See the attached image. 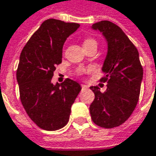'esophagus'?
Returning a JSON list of instances; mask_svg holds the SVG:
<instances>
[{
	"instance_id": "1",
	"label": "esophagus",
	"mask_w": 156,
	"mask_h": 156,
	"mask_svg": "<svg viewBox=\"0 0 156 156\" xmlns=\"http://www.w3.org/2000/svg\"><path fill=\"white\" fill-rule=\"evenodd\" d=\"M89 87L87 85H84V84H82V89H88Z\"/></svg>"
}]
</instances>
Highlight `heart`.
<instances>
[{
  "label": "heart",
  "instance_id": "1",
  "mask_svg": "<svg viewBox=\"0 0 156 156\" xmlns=\"http://www.w3.org/2000/svg\"><path fill=\"white\" fill-rule=\"evenodd\" d=\"M90 46H95V47H97V46H98L97 41L95 39H93V38H86L83 41V47L84 48H86V47H90Z\"/></svg>",
  "mask_w": 156,
  "mask_h": 156
}]
</instances>
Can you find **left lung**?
Listing matches in <instances>:
<instances>
[{
  "instance_id": "left-lung-1",
  "label": "left lung",
  "mask_w": 156,
  "mask_h": 156,
  "mask_svg": "<svg viewBox=\"0 0 156 156\" xmlns=\"http://www.w3.org/2000/svg\"><path fill=\"white\" fill-rule=\"evenodd\" d=\"M105 36L108 50L100 79L106 83L101 92L98 86H91L95 98L90 106V116L95 124L105 129L120 126L134 111L140 93L143 67L139 51L124 32L117 25L102 20L92 25Z\"/></svg>"
}]
</instances>
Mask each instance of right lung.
<instances>
[{"instance_id": "right-lung-1", "label": "right lung", "mask_w": 156, "mask_h": 156, "mask_svg": "<svg viewBox=\"0 0 156 156\" xmlns=\"http://www.w3.org/2000/svg\"><path fill=\"white\" fill-rule=\"evenodd\" d=\"M80 27L50 18L31 36L21 51L17 70L20 100L30 119L41 129L57 130L69 121L71 106L81 91L75 81L51 83L56 66L62 63L66 38Z\"/></svg>"}]
</instances>
